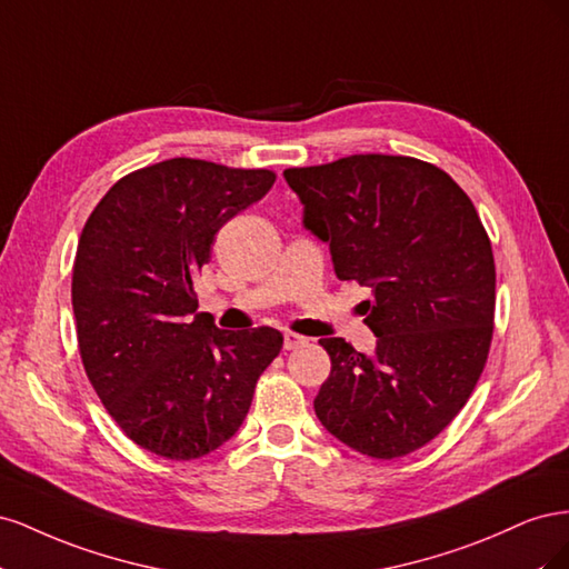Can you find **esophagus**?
Here are the masks:
<instances>
[{
	"instance_id": "1",
	"label": "esophagus",
	"mask_w": 569,
	"mask_h": 569,
	"mask_svg": "<svg viewBox=\"0 0 569 569\" xmlns=\"http://www.w3.org/2000/svg\"><path fill=\"white\" fill-rule=\"evenodd\" d=\"M306 343H308V337H303V335H297V332H287L284 335V349L287 351L301 349V347H306Z\"/></svg>"
}]
</instances>
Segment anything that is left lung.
<instances>
[{
	"label": "left lung",
	"mask_w": 569,
	"mask_h": 569,
	"mask_svg": "<svg viewBox=\"0 0 569 569\" xmlns=\"http://www.w3.org/2000/svg\"><path fill=\"white\" fill-rule=\"evenodd\" d=\"M303 226L330 244L339 280L372 289V356L320 339L332 372L316 416L353 451L422 449L468 403L487 366L496 266L475 203L441 168L387 153L287 168Z\"/></svg>",
	"instance_id": "obj_1"
}]
</instances>
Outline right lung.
Instances as JSON below:
<instances>
[{
  "instance_id": "add662e5",
  "label": "right lung",
  "mask_w": 569,
  "mask_h": 569,
  "mask_svg": "<svg viewBox=\"0 0 569 569\" xmlns=\"http://www.w3.org/2000/svg\"><path fill=\"white\" fill-rule=\"evenodd\" d=\"M274 178L168 159L120 178L84 222L71 282L80 358L99 401L144 451L168 460L216 451L282 349L266 325L218 330L197 313L192 284L216 232Z\"/></svg>"
}]
</instances>
